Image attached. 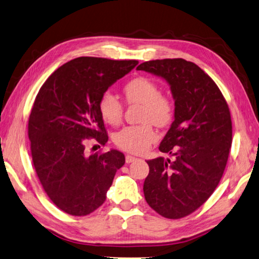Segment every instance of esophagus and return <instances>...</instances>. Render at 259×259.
<instances>
[{
  "instance_id": "1",
  "label": "esophagus",
  "mask_w": 259,
  "mask_h": 259,
  "mask_svg": "<svg viewBox=\"0 0 259 259\" xmlns=\"http://www.w3.org/2000/svg\"><path fill=\"white\" fill-rule=\"evenodd\" d=\"M137 157H135V156H131V155H126L125 156V162L128 163V164H130V163H133V162H135V161H137Z\"/></svg>"
}]
</instances>
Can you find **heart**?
Masks as SVG:
<instances>
[{"instance_id":"heart-1","label":"heart","mask_w":259,"mask_h":259,"mask_svg":"<svg viewBox=\"0 0 259 259\" xmlns=\"http://www.w3.org/2000/svg\"><path fill=\"white\" fill-rule=\"evenodd\" d=\"M125 100L130 104L142 105L140 125L125 126L114 136L116 146L125 152L142 154L147 150L150 144L157 139L150 121L157 126H165L172 121L175 105L172 100L159 93L156 83L148 78L138 77L129 81L123 88ZM98 110L102 119L111 125H117L122 120L123 106L114 94L106 92L102 95Z\"/></svg>"}]
</instances>
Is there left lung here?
<instances>
[{
    "label": "left lung",
    "instance_id": "1",
    "mask_svg": "<svg viewBox=\"0 0 259 259\" xmlns=\"http://www.w3.org/2000/svg\"><path fill=\"white\" fill-rule=\"evenodd\" d=\"M137 70L164 79L175 100V120L159 144L173 159L147 161L145 199L164 218H185L209 198L223 176L232 144L229 106L213 79L189 61H147Z\"/></svg>",
    "mask_w": 259,
    "mask_h": 259
}]
</instances>
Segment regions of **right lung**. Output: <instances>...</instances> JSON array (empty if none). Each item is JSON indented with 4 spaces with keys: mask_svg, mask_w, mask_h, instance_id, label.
Listing matches in <instances>:
<instances>
[{
    "mask_svg": "<svg viewBox=\"0 0 259 259\" xmlns=\"http://www.w3.org/2000/svg\"><path fill=\"white\" fill-rule=\"evenodd\" d=\"M137 64L136 60L77 58L52 73L37 94L28 122L32 162L50 199L65 213L84 216L96 210L123 166L119 150L87 156L84 142L107 143L98 103Z\"/></svg>",
    "mask_w": 259,
    "mask_h": 259,
    "instance_id": "right-lung-1",
    "label": "right lung"
}]
</instances>
